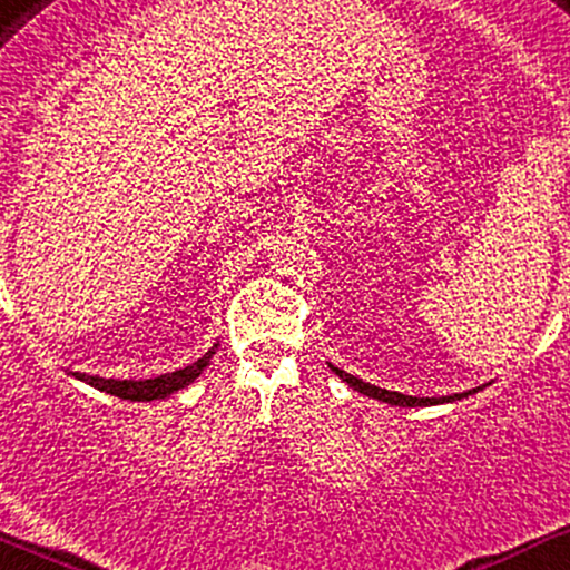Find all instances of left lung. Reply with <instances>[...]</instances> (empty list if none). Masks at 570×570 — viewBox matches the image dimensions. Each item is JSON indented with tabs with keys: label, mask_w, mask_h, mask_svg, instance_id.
Listing matches in <instances>:
<instances>
[{
	"label": "left lung",
	"mask_w": 570,
	"mask_h": 570,
	"mask_svg": "<svg viewBox=\"0 0 570 570\" xmlns=\"http://www.w3.org/2000/svg\"><path fill=\"white\" fill-rule=\"evenodd\" d=\"M332 372L340 377L343 383H348L353 391H358V394L364 396H372L377 399V402H385V404H394V407H431V404H444V402H458V399L463 396H472L476 391H482L485 385H476L472 391H463V394H453V396H407V394H399V391H389V389H377V385L372 383H364L362 377H353L348 372L337 370L335 364H330Z\"/></svg>",
	"instance_id": "left-lung-1"
}]
</instances>
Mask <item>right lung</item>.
<instances>
[{
    "instance_id": "obj_1",
    "label": "right lung",
    "mask_w": 570,
    "mask_h": 570,
    "mask_svg": "<svg viewBox=\"0 0 570 570\" xmlns=\"http://www.w3.org/2000/svg\"><path fill=\"white\" fill-rule=\"evenodd\" d=\"M217 345L214 343L198 362L187 364V367L176 370V372H166V375L158 377H147V381H117V377H98V375H85V372H71L77 381L94 385L98 391H107V394L120 396V399H130V402H155V399H166L176 394V391L187 389L195 377L200 375L203 370L208 367L212 356L217 353Z\"/></svg>"
}]
</instances>
